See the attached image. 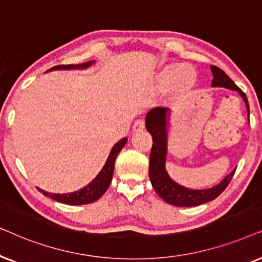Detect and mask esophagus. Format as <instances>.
Masks as SVG:
<instances>
[{
    "instance_id": "34e87169",
    "label": "esophagus",
    "mask_w": 262,
    "mask_h": 262,
    "mask_svg": "<svg viewBox=\"0 0 262 262\" xmlns=\"http://www.w3.org/2000/svg\"><path fill=\"white\" fill-rule=\"evenodd\" d=\"M145 128V121L142 120V118H139V120H137L134 122L133 124V130L137 132V130H141V129Z\"/></svg>"
}]
</instances>
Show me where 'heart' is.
I'll return each instance as SVG.
<instances>
[{"label": "heart", "instance_id": "b5f03b06", "mask_svg": "<svg viewBox=\"0 0 262 262\" xmlns=\"http://www.w3.org/2000/svg\"><path fill=\"white\" fill-rule=\"evenodd\" d=\"M196 81V73L187 64H170L164 67L156 76V86L166 92L175 87L180 92L189 90Z\"/></svg>", "mask_w": 262, "mask_h": 262}]
</instances>
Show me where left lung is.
<instances>
[{
  "label": "left lung",
  "mask_w": 262,
  "mask_h": 262,
  "mask_svg": "<svg viewBox=\"0 0 262 262\" xmlns=\"http://www.w3.org/2000/svg\"><path fill=\"white\" fill-rule=\"evenodd\" d=\"M213 80H212V86L213 87H225V89L237 91L245 100L247 109L249 111L248 99L245 92L236 83L225 74L224 71L221 68L211 66ZM170 110L166 107H155L148 114L146 115V128L148 133L152 135L153 145L151 148V155H149V180L157 194L166 201L167 204L173 205L179 207H190L198 206V205L205 204V202L214 200L219 196L228 184L231 181L235 170L230 172L221 183L217 186L208 188V189H188V188L180 186L175 181L170 179L165 170V160H166V151H167V120H169Z\"/></svg>",
  "instance_id": "1"
}]
</instances>
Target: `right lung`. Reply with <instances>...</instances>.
<instances>
[{"label":"right lung","instance_id":"add662e5","mask_svg":"<svg viewBox=\"0 0 262 262\" xmlns=\"http://www.w3.org/2000/svg\"><path fill=\"white\" fill-rule=\"evenodd\" d=\"M95 63V61L86 62V63L81 64H66V66H56V67H52L49 71H54V69H85ZM128 139L123 138L121 139L120 141L117 142L116 145L111 148L110 155L107 157L105 164H104L103 169L100 170V172L97 175V177L92 182L87 184L86 187H83L82 189L78 191H74V193H68V194H52L48 193L43 189H39L41 193H43L45 196H49L54 200L62 202V204L67 205H85V204H91V202L98 200V199L102 196V195L105 193L109 188L111 180H113L114 175V167H115V160H116V157L123 146L125 145Z\"/></svg>","mask_w":262,"mask_h":262}]
</instances>
